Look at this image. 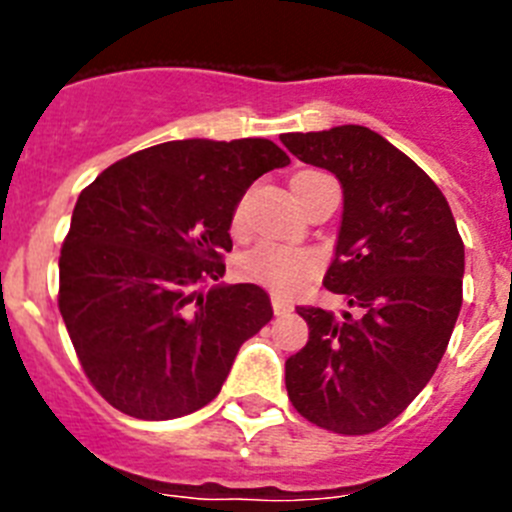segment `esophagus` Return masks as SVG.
<instances>
[{
  "label": "esophagus",
  "mask_w": 512,
  "mask_h": 512,
  "mask_svg": "<svg viewBox=\"0 0 512 512\" xmlns=\"http://www.w3.org/2000/svg\"><path fill=\"white\" fill-rule=\"evenodd\" d=\"M271 307H274V315H277V318H282V315L292 312V305H289V302L279 295H271Z\"/></svg>",
  "instance_id": "obj_1"
}]
</instances>
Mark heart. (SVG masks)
Segmentation results:
<instances>
[{"label": "heart", "instance_id": "b5f03b06", "mask_svg": "<svg viewBox=\"0 0 512 512\" xmlns=\"http://www.w3.org/2000/svg\"><path fill=\"white\" fill-rule=\"evenodd\" d=\"M312 174H318V171H300L292 179V189H295L297 200H300L302 192V182L310 179ZM246 220H248V200H238V205L233 207V215H230V230L233 235H243L246 230ZM318 269V259L312 256L310 251H302V248H292V246H282V243H256L253 248H248L243 253L241 259H238V271H241V277L248 279L253 284H261V287L277 289V292H295L300 289L307 279L315 274Z\"/></svg>", "mask_w": 512, "mask_h": 512}]
</instances>
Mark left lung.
Wrapping results in <instances>:
<instances>
[{"label":"left lung","instance_id":"8db88e82","mask_svg":"<svg viewBox=\"0 0 512 512\" xmlns=\"http://www.w3.org/2000/svg\"><path fill=\"white\" fill-rule=\"evenodd\" d=\"M282 143L341 182L343 223L323 284L356 307L341 320L297 307L310 341L284 364L287 395L325 431L366 436L408 408L446 354L464 241L436 182L374 130L341 125Z\"/></svg>","mask_w":512,"mask_h":512}]
</instances>
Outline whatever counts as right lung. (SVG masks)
<instances>
[{"label": "right lung", "instance_id": "obj_1", "mask_svg": "<svg viewBox=\"0 0 512 512\" xmlns=\"http://www.w3.org/2000/svg\"><path fill=\"white\" fill-rule=\"evenodd\" d=\"M287 164L266 138L169 140L81 189L58 256V310L112 408L171 420L215 400L274 312L256 284L202 287L225 274L233 207Z\"/></svg>", "mask_w": 512, "mask_h": 512}]
</instances>
